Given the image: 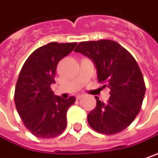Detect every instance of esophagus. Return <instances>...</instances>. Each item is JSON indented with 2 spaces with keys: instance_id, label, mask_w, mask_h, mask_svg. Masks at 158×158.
<instances>
[{
  "instance_id": "1",
  "label": "esophagus",
  "mask_w": 158,
  "mask_h": 158,
  "mask_svg": "<svg viewBox=\"0 0 158 158\" xmlns=\"http://www.w3.org/2000/svg\"><path fill=\"white\" fill-rule=\"evenodd\" d=\"M82 97H83V95H78V96H76V98H77V99L79 100V98H81Z\"/></svg>"
}]
</instances>
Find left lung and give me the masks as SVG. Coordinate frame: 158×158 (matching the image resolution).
Segmentation results:
<instances>
[{"label":"left lung","instance_id":"obj_1","mask_svg":"<svg viewBox=\"0 0 158 158\" xmlns=\"http://www.w3.org/2000/svg\"><path fill=\"white\" fill-rule=\"evenodd\" d=\"M76 52L93 60L99 82L106 83L110 98L106 104L96 97L97 106L88 114L90 127L99 133H118L130 125L140 111L146 86L134 57L112 40L81 42Z\"/></svg>","mask_w":158,"mask_h":158}]
</instances>
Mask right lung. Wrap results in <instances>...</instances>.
Here are the masks:
<instances>
[{
  "label": "right lung",
  "mask_w": 158,
  "mask_h": 158,
  "mask_svg": "<svg viewBox=\"0 0 158 158\" xmlns=\"http://www.w3.org/2000/svg\"><path fill=\"white\" fill-rule=\"evenodd\" d=\"M77 43L52 42L37 48L25 61L15 88L17 111L26 128L35 137L60 135L67 125V111L76 98L62 99L51 85L58 62L74 50Z\"/></svg>",
  "instance_id": "right-lung-1"
}]
</instances>
